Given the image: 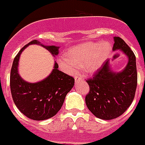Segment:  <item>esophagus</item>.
<instances>
[{
  "mask_svg": "<svg viewBox=\"0 0 145 145\" xmlns=\"http://www.w3.org/2000/svg\"><path fill=\"white\" fill-rule=\"evenodd\" d=\"M74 81L75 82H78L79 81H81V77H79V76H76L75 78H74Z\"/></svg>",
  "mask_w": 145,
  "mask_h": 145,
  "instance_id": "obj_1",
  "label": "esophagus"
}]
</instances>
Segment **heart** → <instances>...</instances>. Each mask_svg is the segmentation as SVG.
<instances>
[{"label": "heart", "mask_w": 145, "mask_h": 145, "mask_svg": "<svg viewBox=\"0 0 145 145\" xmlns=\"http://www.w3.org/2000/svg\"><path fill=\"white\" fill-rule=\"evenodd\" d=\"M111 51L112 45L108 40L84 42L70 48L67 56L59 59V64L69 74H74L78 67H84L88 74H94L102 67Z\"/></svg>", "instance_id": "1"}]
</instances>
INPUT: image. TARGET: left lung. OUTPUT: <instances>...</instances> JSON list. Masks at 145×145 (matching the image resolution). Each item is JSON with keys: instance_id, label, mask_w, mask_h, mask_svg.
Wrapping results in <instances>:
<instances>
[{"instance_id": "8db88e82", "label": "left lung", "mask_w": 145, "mask_h": 145, "mask_svg": "<svg viewBox=\"0 0 145 145\" xmlns=\"http://www.w3.org/2000/svg\"><path fill=\"white\" fill-rule=\"evenodd\" d=\"M113 51H121L127 57L121 71H114L107 60L93 78L87 80L90 91L85 97L87 107L94 116L112 120L121 116L131 105L135 94L138 74L135 54L119 37H114Z\"/></svg>"}]
</instances>
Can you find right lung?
Segmentation results:
<instances>
[{
	"mask_svg": "<svg viewBox=\"0 0 145 145\" xmlns=\"http://www.w3.org/2000/svg\"><path fill=\"white\" fill-rule=\"evenodd\" d=\"M31 44L40 45L54 57L58 54L60 47L44 45L34 40L18 52L13 61L10 85L14 102L28 118L43 121L54 117L61 108L66 95L74 85V79L59 71L54 61L52 71L44 79L35 83L24 81L18 72L19 60L24 50Z\"/></svg>",
	"mask_w": 145,
	"mask_h": 145,
	"instance_id": "obj_1",
	"label": "right lung"
}]
</instances>
